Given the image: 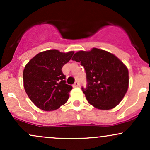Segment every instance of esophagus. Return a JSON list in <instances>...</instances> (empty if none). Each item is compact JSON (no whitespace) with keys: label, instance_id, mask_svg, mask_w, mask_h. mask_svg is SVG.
<instances>
[{"label":"esophagus","instance_id":"34e87169","mask_svg":"<svg viewBox=\"0 0 150 150\" xmlns=\"http://www.w3.org/2000/svg\"><path fill=\"white\" fill-rule=\"evenodd\" d=\"M80 87V83L79 82H75V84L73 85V87Z\"/></svg>","mask_w":150,"mask_h":150}]
</instances>
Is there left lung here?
Here are the masks:
<instances>
[{"label": "left lung", "mask_w": 150, "mask_h": 150, "mask_svg": "<svg viewBox=\"0 0 150 150\" xmlns=\"http://www.w3.org/2000/svg\"><path fill=\"white\" fill-rule=\"evenodd\" d=\"M73 61L80 62L87 75V88L82 87L87 100L94 107L109 110L118 105L128 89V70L113 53L93 48L79 51Z\"/></svg>", "instance_id": "left-lung-1"}]
</instances>
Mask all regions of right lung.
<instances>
[{
	"label": "right lung",
	"instance_id": "add662e5",
	"mask_svg": "<svg viewBox=\"0 0 150 150\" xmlns=\"http://www.w3.org/2000/svg\"><path fill=\"white\" fill-rule=\"evenodd\" d=\"M74 51L51 49L39 53L25 65L24 88L30 100L43 111L58 109L69 98L73 87L65 83L62 68L71 59Z\"/></svg>",
	"mask_w": 150,
	"mask_h": 150
}]
</instances>
